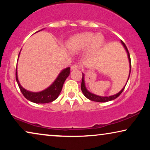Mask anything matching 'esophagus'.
<instances>
[{
  "label": "esophagus",
  "mask_w": 150,
  "mask_h": 150,
  "mask_svg": "<svg viewBox=\"0 0 150 150\" xmlns=\"http://www.w3.org/2000/svg\"><path fill=\"white\" fill-rule=\"evenodd\" d=\"M78 69H79V65H78L77 64L73 65L71 67V70H76Z\"/></svg>",
  "instance_id": "34e87169"
}]
</instances>
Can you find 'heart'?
<instances>
[{
    "label": "heart",
    "instance_id": "1",
    "mask_svg": "<svg viewBox=\"0 0 150 150\" xmlns=\"http://www.w3.org/2000/svg\"><path fill=\"white\" fill-rule=\"evenodd\" d=\"M104 42V38L101 33L85 32L71 37L67 42V48L71 53H76L86 50V56L89 57L95 54Z\"/></svg>",
    "mask_w": 150,
    "mask_h": 150
}]
</instances>
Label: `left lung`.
Instances as JSON below:
<instances>
[{"instance_id":"left-lung-1","label":"left lung","mask_w":150,"mask_h":150,"mask_svg":"<svg viewBox=\"0 0 150 150\" xmlns=\"http://www.w3.org/2000/svg\"><path fill=\"white\" fill-rule=\"evenodd\" d=\"M121 43L124 46V48L125 50H126V52H127V55H128V61H129V65H130V71H129V76H128V81L129 79V77H130V70H131V61H130V54H129V52L128 50V48L124 42L122 41H121ZM128 82V81H127ZM126 85L124 87L122 88V89L121 90L120 92H118L117 93L114 94L112 96H98L96 95L91 92H90L89 90L87 89L85 85V74L83 73V78H82V83H81V90L83 93L84 94V96H85L86 98H88V99L91 100V101H94V102H108V101H111V100H113L115 99H116L118 96H120L121 93H122L123 91H124L125 87H126Z\"/></svg>"}]
</instances>
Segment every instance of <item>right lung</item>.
Wrapping results in <instances>:
<instances>
[{
    "label": "right lung",
    "mask_w": 150,
    "mask_h": 150,
    "mask_svg": "<svg viewBox=\"0 0 150 150\" xmlns=\"http://www.w3.org/2000/svg\"><path fill=\"white\" fill-rule=\"evenodd\" d=\"M40 30H39V31H40ZM18 57H19V56H18ZM69 74H70V67H69L63 69L59 74L58 76L54 80V81L48 87H47L46 89L43 90V91L39 92L28 91V90L25 89L22 87L19 81H18L17 69H16V79L18 86H19L20 91H21L22 93L23 94V96L26 99L30 102H34V103L45 104L52 102L59 97V94H60L61 90H62L63 83H64L67 78L69 76Z\"/></svg>",
    "instance_id": "add662e5"
}]
</instances>
